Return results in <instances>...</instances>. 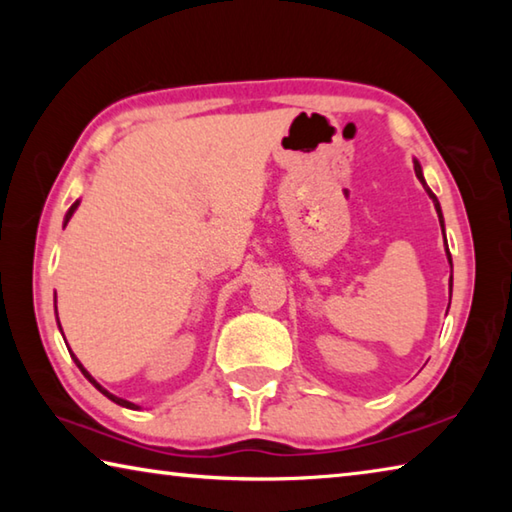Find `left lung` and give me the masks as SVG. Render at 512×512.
Returning <instances> with one entry per match:
<instances>
[{"label":"left lung","mask_w":512,"mask_h":512,"mask_svg":"<svg viewBox=\"0 0 512 512\" xmlns=\"http://www.w3.org/2000/svg\"><path fill=\"white\" fill-rule=\"evenodd\" d=\"M413 169H415V176H418V180L422 183V187L427 189V194H429V198L433 201V205H436V212H438V219H440V228H443V232H445V221H443V212H440V203H438V198H436V194L431 192V189L427 187V183H424V176H422V167H420V162L418 160H413ZM445 246H447V239H445ZM447 250V259H449V264H452V255H449V248H445ZM449 300H452V277H449Z\"/></svg>","instance_id":"left-lung-1"}]
</instances>
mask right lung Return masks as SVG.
Wrapping results in <instances>:
<instances>
[{"instance_id":"add662e5","label":"right lung","mask_w":512,"mask_h":512,"mask_svg":"<svg viewBox=\"0 0 512 512\" xmlns=\"http://www.w3.org/2000/svg\"><path fill=\"white\" fill-rule=\"evenodd\" d=\"M76 207H79V201H76V203H74V205H72V207H69V210H67V214H65V225H67V221H69V219H72V214L76 212ZM58 327H60V323H58ZM72 359L76 361V366H79V368H81V372H83V375H85V379H88V381H90V384H92L94 388H99V391H101L103 395H106V397H108V400H112V402H115V404H119V406H126V409H140V406H135L133 402H126V400H121V397H117V395H112V393H108V391H106V388H103V386L99 384V381H97V379H94V377L90 375V372H88V370H85V368L81 366V361H79V359H76V357H74V354H72Z\"/></svg>"}]
</instances>
